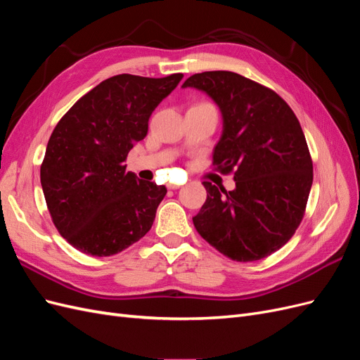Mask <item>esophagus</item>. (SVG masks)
I'll use <instances>...</instances> for the list:
<instances>
[{"label": "esophagus", "instance_id": "1", "mask_svg": "<svg viewBox=\"0 0 360 360\" xmlns=\"http://www.w3.org/2000/svg\"><path fill=\"white\" fill-rule=\"evenodd\" d=\"M168 188L169 189H179L180 184H176V183H168Z\"/></svg>", "mask_w": 360, "mask_h": 360}]
</instances>
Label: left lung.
<instances>
[{"label": "left lung", "mask_w": 360, "mask_h": 360, "mask_svg": "<svg viewBox=\"0 0 360 360\" xmlns=\"http://www.w3.org/2000/svg\"><path fill=\"white\" fill-rule=\"evenodd\" d=\"M181 86L204 91L219 106L224 129L213 163L236 181L233 191L202 181L207 200L192 217L195 228L234 261L269 257L296 233L312 186L297 117L274 90L234 72L195 73Z\"/></svg>", "instance_id": "obj_1"}]
</instances>
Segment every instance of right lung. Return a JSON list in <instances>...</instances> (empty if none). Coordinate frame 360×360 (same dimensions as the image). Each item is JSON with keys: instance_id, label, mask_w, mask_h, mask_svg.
Wrapping results in <instances>:
<instances>
[{"instance_id": "right-lung-1", "label": "right lung", "mask_w": 360, "mask_h": 360, "mask_svg": "<svg viewBox=\"0 0 360 360\" xmlns=\"http://www.w3.org/2000/svg\"><path fill=\"white\" fill-rule=\"evenodd\" d=\"M181 78L112 76L53 129L40 167L41 189L53 225L81 252L110 257L150 231L167 188L126 172L124 160Z\"/></svg>"}]
</instances>
